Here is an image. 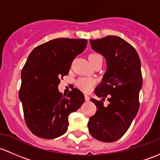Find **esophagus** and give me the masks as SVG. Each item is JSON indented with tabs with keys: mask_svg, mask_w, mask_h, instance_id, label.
Listing matches in <instances>:
<instances>
[{
	"mask_svg": "<svg viewBox=\"0 0 160 160\" xmlns=\"http://www.w3.org/2000/svg\"><path fill=\"white\" fill-rule=\"evenodd\" d=\"M85 100H86V101H89V100H90V98H89V96H88V95H85Z\"/></svg>",
	"mask_w": 160,
	"mask_h": 160,
	"instance_id": "esophagus-1",
	"label": "esophagus"
}]
</instances>
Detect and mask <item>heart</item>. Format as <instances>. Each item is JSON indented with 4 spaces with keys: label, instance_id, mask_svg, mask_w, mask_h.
<instances>
[{
    "label": "heart",
    "instance_id": "b5f03b06",
    "mask_svg": "<svg viewBox=\"0 0 160 160\" xmlns=\"http://www.w3.org/2000/svg\"><path fill=\"white\" fill-rule=\"evenodd\" d=\"M98 58H102L101 55L98 53H92L88 56V59L89 61L95 60V59ZM95 84V79L92 78V77H79L78 79L76 80V85L85 92H88L91 91L93 85Z\"/></svg>",
    "mask_w": 160,
    "mask_h": 160
}]
</instances>
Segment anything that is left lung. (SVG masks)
<instances>
[{"label":"left lung","instance_id":"8db88e82","mask_svg":"<svg viewBox=\"0 0 160 160\" xmlns=\"http://www.w3.org/2000/svg\"><path fill=\"white\" fill-rule=\"evenodd\" d=\"M92 48L106 59L107 71L91 98L97 111L89 118L92 137L105 142H115L129 129L139 108V91L142 85L141 62L136 49L124 39L108 35L90 40ZM106 98L110 102L103 103Z\"/></svg>","mask_w":160,"mask_h":160}]
</instances>
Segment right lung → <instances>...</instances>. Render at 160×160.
Segmentation results:
<instances>
[{
	"instance_id": "obj_1",
	"label": "right lung",
	"mask_w": 160,
	"mask_h": 160,
	"mask_svg": "<svg viewBox=\"0 0 160 160\" xmlns=\"http://www.w3.org/2000/svg\"><path fill=\"white\" fill-rule=\"evenodd\" d=\"M86 44L85 39H54L36 47L28 58L18 95L26 125L38 137L52 139L63 135L68 129V116L85 102L78 88L65 96L58 85Z\"/></svg>"
}]
</instances>
